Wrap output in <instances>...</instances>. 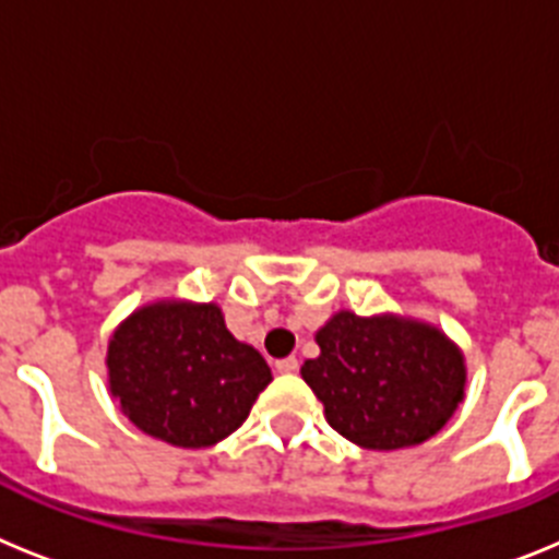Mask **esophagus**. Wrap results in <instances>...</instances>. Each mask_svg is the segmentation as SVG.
Here are the masks:
<instances>
[{"label":"esophagus","instance_id":"obj_1","mask_svg":"<svg viewBox=\"0 0 559 559\" xmlns=\"http://www.w3.org/2000/svg\"><path fill=\"white\" fill-rule=\"evenodd\" d=\"M275 369H278L281 374L298 372V358H281V360H275Z\"/></svg>","mask_w":559,"mask_h":559}]
</instances>
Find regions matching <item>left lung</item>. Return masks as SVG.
<instances>
[{"label": "left lung", "mask_w": 559, "mask_h": 559, "mask_svg": "<svg viewBox=\"0 0 559 559\" xmlns=\"http://www.w3.org/2000/svg\"><path fill=\"white\" fill-rule=\"evenodd\" d=\"M301 378L346 440L374 452L438 435L463 401V352L438 326L397 316H332Z\"/></svg>", "instance_id": "1"}]
</instances>
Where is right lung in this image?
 Here are the masks:
<instances>
[{
  "instance_id": "1",
  "label": "right lung",
  "mask_w": 559,
  "mask_h": 559,
  "mask_svg": "<svg viewBox=\"0 0 559 559\" xmlns=\"http://www.w3.org/2000/svg\"><path fill=\"white\" fill-rule=\"evenodd\" d=\"M110 392L144 435L204 449L238 429L272 381L261 352L241 344L215 304L135 309L107 344Z\"/></svg>"
}]
</instances>
